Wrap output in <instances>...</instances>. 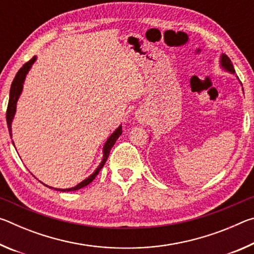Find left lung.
Listing matches in <instances>:
<instances>
[{
  "label": "left lung",
  "instance_id": "1",
  "mask_svg": "<svg viewBox=\"0 0 254 254\" xmlns=\"http://www.w3.org/2000/svg\"><path fill=\"white\" fill-rule=\"evenodd\" d=\"M220 63H221V67L223 69L231 72V74H235V70H234V67H233V64L230 60V58L227 57L225 54H222L221 55V59H220Z\"/></svg>",
  "mask_w": 254,
  "mask_h": 254
}]
</instances>
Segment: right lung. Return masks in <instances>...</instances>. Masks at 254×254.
<instances>
[{"instance_id":"right-lung-1","label":"right lung","mask_w":254,"mask_h":254,"mask_svg":"<svg viewBox=\"0 0 254 254\" xmlns=\"http://www.w3.org/2000/svg\"><path fill=\"white\" fill-rule=\"evenodd\" d=\"M37 60V57L34 56V57L29 60L28 63H25L24 65L22 66V68H20L19 71L16 72V75L14 77L13 81H12V85H11V88H10V98H8V104H7V110H6V123H7V127H8V132H10V135L12 137V121H13L14 119V115H15V111H16V103H18L19 97L21 95V93H22V89H23V83L25 80V77H27V74L29 72V70L31 69L32 65L34 64V62ZM122 134V126H120L117 130H115L112 134L109 136V139L106 140V142L104 144V147H103V159L100 165L96 168V170L94 171V173L88 176L87 178L84 179L83 182L79 183L78 185H76L75 187H71V188H66V189H58V188H54L56 190H62V191H71V190H78V189L83 188L85 186H87L88 184H91L94 179H95L96 176L100 173V170L103 168V166L105 165V162L107 160V158L110 156V151L112 147H113L114 143L117 142V140L119 139V136ZM13 142V141H12ZM14 144V142H13ZM47 186V185H46ZM49 188H53L50 186H47Z\"/></svg>"}]
</instances>
